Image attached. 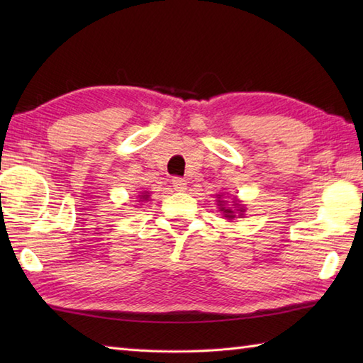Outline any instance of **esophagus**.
<instances>
[{"label": "esophagus", "instance_id": "34e87169", "mask_svg": "<svg viewBox=\"0 0 363 363\" xmlns=\"http://www.w3.org/2000/svg\"><path fill=\"white\" fill-rule=\"evenodd\" d=\"M172 186H173V189L176 190V191H184V190H187V181L184 179V177H173L172 179Z\"/></svg>", "mask_w": 363, "mask_h": 363}]
</instances>
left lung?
Segmentation results:
<instances>
[{
  "mask_svg": "<svg viewBox=\"0 0 363 363\" xmlns=\"http://www.w3.org/2000/svg\"><path fill=\"white\" fill-rule=\"evenodd\" d=\"M217 198H218L217 201H218V206H220V211H221L223 213H225L226 218H229V220L235 218V212L238 213V217H240V215H243L245 209H243V206H242L240 203H238V201H234V207H235V209H230V207H226V206H225L226 201H223V199H221L223 195H218Z\"/></svg>",
  "mask_w": 363,
  "mask_h": 363,
  "instance_id": "1",
  "label": "left lung"
}]
</instances>
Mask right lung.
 <instances>
[{"mask_svg":"<svg viewBox=\"0 0 363 363\" xmlns=\"http://www.w3.org/2000/svg\"><path fill=\"white\" fill-rule=\"evenodd\" d=\"M150 198V195L148 194H143L142 196H140V199H143V201H145V199H148Z\"/></svg>","mask_w":363,"mask_h":363,"instance_id":"obj_1","label":"right lung"}]
</instances>
